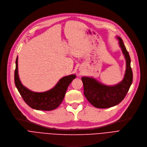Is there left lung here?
<instances>
[{
    "label": "left lung",
    "mask_w": 147,
    "mask_h": 147,
    "mask_svg": "<svg viewBox=\"0 0 147 147\" xmlns=\"http://www.w3.org/2000/svg\"><path fill=\"white\" fill-rule=\"evenodd\" d=\"M125 60L126 67L123 80L113 86H107L90 76H82L84 94L88 101L97 108H108L117 105L126 96L133 81L129 53L121 38L116 36Z\"/></svg>",
    "instance_id": "8db88e82"
}]
</instances>
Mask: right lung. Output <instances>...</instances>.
Listing matches in <instances>:
<instances>
[{"label":"right lung","instance_id":"obj_1","mask_svg":"<svg viewBox=\"0 0 147 147\" xmlns=\"http://www.w3.org/2000/svg\"><path fill=\"white\" fill-rule=\"evenodd\" d=\"M75 78L74 74L65 76L51 89L44 92H34L21 82L18 71V56L16 59L14 74L16 86L25 102L34 109L51 111L59 107L64 99L69 85Z\"/></svg>","mask_w":147,"mask_h":147}]
</instances>
